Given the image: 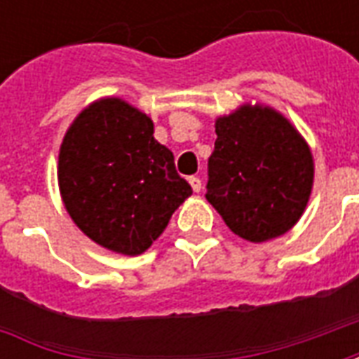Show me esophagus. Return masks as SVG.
I'll return each instance as SVG.
<instances>
[{
	"label": "esophagus",
	"mask_w": 359,
	"mask_h": 359,
	"mask_svg": "<svg viewBox=\"0 0 359 359\" xmlns=\"http://www.w3.org/2000/svg\"><path fill=\"white\" fill-rule=\"evenodd\" d=\"M188 182H190V187H192V190H194V192H200V190H202V180L198 179V177H190V179H188Z\"/></svg>",
	"instance_id": "34e87169"
}]
</instances>
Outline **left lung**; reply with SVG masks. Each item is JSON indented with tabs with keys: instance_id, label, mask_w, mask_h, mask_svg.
<instances>
[{
	"instance_id": "1",
	"label": "left lung",
	"mask_w": 359,
	"mask_h": 359,
	"mask_svg": "<svg viewBox=\"0 0 359 359\" xmlns=\"http://www.w3.org/2000/svg\"><path fill=\"white\" fill-rule=\"evenodd\" d=\"M208 161V202L250 242L288 233L308 205L313 157L302 134L267 105H248L215 121Z\"/></svg>"
}]
</instances>
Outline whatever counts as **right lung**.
<instances>
[{"label": "right lung", "mask_w": 359, "mask_h": 359, "mask_svg": "<svg viewBox=\"0 0 359 359\" xmlns=\"http://www.w3.org/2000/svg\"><path fill=\"white\" fill-rule=\"evenodd\" d=\"M57 180L74 225L125 256L146 252L192 194L171 149L154 138L151 118L121 97H102L74 118Z\"/></svg>", "instance_id": "obj_1"}]
</instances>
